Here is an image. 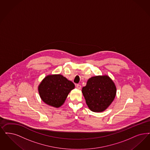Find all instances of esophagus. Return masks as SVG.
Returning <instances> with one entry per match:
<instances>
[{
    "label": "esophagus",
    "instance_id": "34e87169",
    "mask_svg": "<svg viewBox=\"0 0 150 150\" xmlns=\"http://www.w3.org/2000/svg\"><path fill=\"white\" fill-rule=\"evenodd\" d=\"M81 86L80 85V84H77L76 85V88L78 89H81Z\"/></svg>",
    "mask_w": 150,
    "mask_h": 150
}]
</instances>
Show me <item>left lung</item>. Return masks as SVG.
<instances>
[{"instance_id": "left-lung-1", "label": "left lung", "mask_w": 150, "mask_h": 150, "mask_svg": "<svg viewBox=\"0 0 150 150\" xmlns=\"http://www.w3.org/2000/svg\"><path fill=\"white\" fill-rule=\"evenodd\" d=\"M82 93L89 108L94 112L105 110L114 100L116 88L108 76H96L90 78Z\"/></svg>"}]
</instances>
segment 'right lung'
<instances>
[{
  "label": "right lung",
  "mask_w": 150,
  "mask_h": 150,
  "mask_svg": "<svg viewBox=\"0 0 150 150\" xmlns=\"http://www.w3.org/2000/svg\"><path fill=\"white\" fill-rule=\"evenodd\" d=\"M75 85L61 75H48L38 86V91L42 100L54 107L61 106Z\"/></svg>",
  "instance_id": "1"
}]
</instances>
